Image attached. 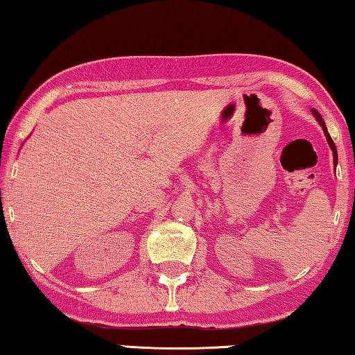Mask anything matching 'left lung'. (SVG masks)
I'll use <instances>...</instances> for the list:
<instances>
[{"label":"left lung","instance_id":"8db88e82","mask_svg":"<svg viewBox=\"0 0 355 355\" xmlns=\"http://www.w3.org/2000/svg\"><path fill=\"white\" fill-rule=\"evenodd\" d=\"M311 112H313L315 119L318 120V122H320V125H321V127H322L324 135H326V139H327L329 146H330V148H332V152H334V164H336V161H338V156H336V147H335V142L332 141V137H330V135H329L327 127H326V123H324V120H322V117H321V114L318 112V111L315 110V107H313V110H311Z\"/></svg>","mask_w":355,"mask_h":355}]
</instances>
